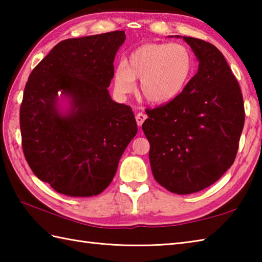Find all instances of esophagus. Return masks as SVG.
Listing matches in <instances>:
<instances>
[{
  "label": "esophagus",
  "mask_w": 262,
  "mask_h": 262,
  "mask_svg": "<svg viewBox=\"0 0 262 262\" xmlns=\"http://www.w3.org/2000/svg\"><path fill=\"white\" fill-rule=\"evenodd\" d=\"M147 118V116L145 115V114H143V113H138L137 114V116H136V122H137V125L138 126H142L143 125V122L145 121V119Z\"/></svg>",
  "instance_id": "34e87169"
}]
</instances>
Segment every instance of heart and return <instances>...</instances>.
Returning <instances> with one entry per match:
<instances>
[{
  "label": "heart",
  "mask_w": 262,
  "mask_h": 262,
  "mask_svg": "<svg viewBox=\"0 0 262 262\" xmlns=\"http://www.w3.org/2000/svg\"><path fill=\"white\" fill-rule=\"evenodd\" d=\"M194 69L190 51L181 43H145L133 51L115 72V86L121 94L135 88L147 101L166 103L177 98L188 84Z\"/></svg>",
  "instance_id": "obj_1"
}]
</instances>
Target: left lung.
<instances>
[{
	"label": "left lung",
	"instance_id": "1",
	"mask_svg": "<svg viewBox=\"0 0 262 262\" xmlns=\"http://www.w3.org/2000/svg\"><path fill=\"white\" fill-rule=\"evenodd\" d=\"M183 40L196 55L198 72L177 98L146 109L142 128L155 180L171 192L188 194L213 185L231 168L246 114L223 54L202 39Z\"/></svg>",
	"mask_w": 262,
	"mask_h": 262
}]
</instances>
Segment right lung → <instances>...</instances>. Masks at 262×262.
<instances>
[{
	"label": "right lung",
	"instance_id": "1",
	"mask_svg": "<svg viewBox=\"0 0 262 262\" xmlns=\"http://www.w3.org/2000/svg\"><path fill=\"white\" fill-rule=\"evenodd\" d=\"M125 39V31L66 39L28 79L20 107L22 149L35 176L59 193L102 192L137 134L132 108L115 102L108 91ZM58 94L68 99L66 111Z\"/></svg>",
	"mask_w": 262,
	"mask_h": 262
}]
</instances>
